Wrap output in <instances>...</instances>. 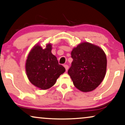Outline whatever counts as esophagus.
<instances>
[{
	"label": "esophagus",
	"mask_w": 125,
	"mask_h": 125,
	"mask_svg": "<svg viewBox=\"0 0 125 125\" xmlns=\"http://www.w3.org/2000/svg\"><path fill=\"white\" fill-rule=\"evenodd\" d=\"M64 66L65 67V70L66 71H68V68H69V66H68V65H64Z\"/></svg>",
	"instance_id": "esophagus-1"
}]
</instances>
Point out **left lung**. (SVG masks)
I'll return each instance as SVG.
<instances>
[{"label": "left lung", "instance_id": "8db88e82", "mask_svg": "<svg viewBox=\"0 0 125 125\" xmlns=\"http://www.w3.org/2000/svg\"><path fill=\"white\" fill-rule=\"evenodd\" d=\"M73 59L68 73L73 84L80 91L94 90L103 81L107 66L106 56L98 46L81 42L71 52Z\"/></svg>", "mask_w": 125, "mask_h": 125}]
</instances>
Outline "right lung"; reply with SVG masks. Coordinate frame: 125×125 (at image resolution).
Listing matches in <instances>:
<instances>
[{
  "mask_svg": "<svg viewBox=\"0 0 125 125\" xmlns=\"http://www.w3.org/2000/svg\"><path fill=\"white\" fill-rule=\"evenodd\" d=\"M52 44L43 49L39 44L32 48L25 62V71L28 80L34 86L46 90L53 86L59 76L65 71L51 52Z\"/></svg>",
  "mask_w": 125,
  "mask_h": 125,
  "instance_id": "1",
  "label": "right lung"
}]
</instances>
